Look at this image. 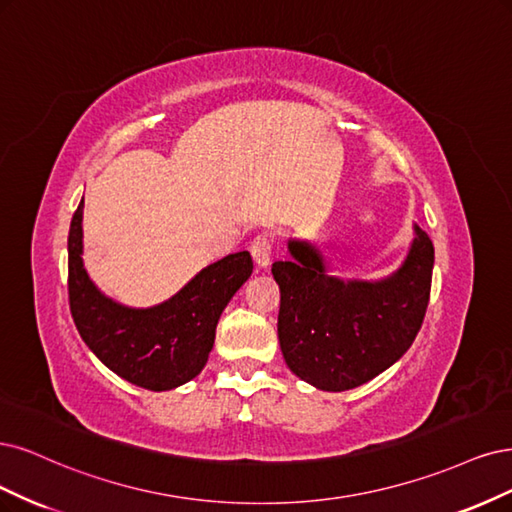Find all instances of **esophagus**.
Masks as SVG:
<instances>
[{
	"mask_svg": "<svg viewBox=\"0 0 512 512\" xmlns=\"http://www.w3.org/2000/svg\"><path fill=\"white\" fill-rule=\"evenodd\" d=\"M251 255L257 263V268H268L272 259V242L268 236H257L251 242Z\"/></svg>",
	"mask_w": 512,
	"mask_h": 512,
	"instance_id": "esophagus-1",
	"label": "esophagus"
}]
</instances>
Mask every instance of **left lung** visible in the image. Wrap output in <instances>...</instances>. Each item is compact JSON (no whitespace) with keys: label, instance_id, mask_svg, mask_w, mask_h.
Masks as SVG:
<instances>
[{"label":"left lung","instance_id":"1","mask_svg":"<svg viewBox=\"0 0 512 512\" xmlns=\"http://www.w3.org/2000/svg\"><path fill=\"white\" fill-rule=\"evenodd\" d=\"M398 270L383 278H340L310 240H287L274 261L280 289L278 342L289 370L321 391H346L393 366L421 329L430 302L434 244L415 223Z\"/></svg>","mask_w":512,"mask_h":512}]
</instances>
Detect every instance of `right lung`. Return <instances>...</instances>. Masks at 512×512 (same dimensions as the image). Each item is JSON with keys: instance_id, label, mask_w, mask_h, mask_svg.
Segmentation results:
<instances>
[{"instance_id": "obj_1", "label": "right lung", "mask_w": 512, "mask_h": 512, "mask_svg": "<svg viewBox=\"0 0 512 512\" xmlns=\"http://www.w3.org/2000/svg\"><path fill=\"white\" fill-rule=\"evenodd\" d=\"M82 208L85 197L68 236L70 310L80 338L131 385L170 391L189 383L206 366L221 312L253 272L249 251L210 263L166 302L125 306L97 289L85 268Z\"/></svg>"}]
</instances>
